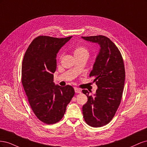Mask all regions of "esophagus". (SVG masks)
I'll use <instances>...</instances> for the list:
<instances>
[{
    "label": "esophagus",
    "instance_id": "34e87169",
    "mask_svg": "<svg viewBox=\"0 0 147 147\" xmlns=\"http://www.w3.org/2000/svg\"><path fill=\"white\" fill-rule=\"evenodd\" d=\"M74 90H75V92L76 93H80L81 92V90L76 87L74 88Z\"/></svg>",
    "mask_w": 147,
    "mask_h": 147
}]
</instances>
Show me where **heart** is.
<instances>
[{"label": "heart", "mask_w": 147, "mask_h": 147, "mask_svg": "<svg viewBox=\"0 0 147 147\" xmlns=\"http://www.w3.org/2000/svg\"><path fill=\"white\" fill-rule=\"evenodd\" d=\"M74 55L80 56V55H88V51L87 49L83 46H79L75 48L74 50Z\"/></svg>", "instance_id": "b5f03b06"}]
</instances>
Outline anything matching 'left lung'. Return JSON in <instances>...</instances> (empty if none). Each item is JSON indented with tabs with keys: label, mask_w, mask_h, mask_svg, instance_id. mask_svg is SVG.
<instances>
[{
	"label": "left lung",
	"mask_w": 147,
	"mask_h": 147,
	"mask_svg": "<svg viewBox=\"0 0 147 147\" xmlns=\"http://www.w3.org/2000/svg\"><path fill=\"white\" fill-rule=\"evenodd\" d=\"M86 41L97 43L100 49L90 77L97 86L94 96L82 92L88 97L82 110L84 121L89 126L99 127L106 125L116 113L122 98L125 69L121 53L110 38L104 35L82 37Z\"/></svg>",
	"instance_id": "obj_1"
}]
</instances>
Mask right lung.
<instances>
[{"instance_id":"right-lung-1","label":"right lung","mask_w":147,"mask_h":147,"mask_svg":"<svg viewBox=\"0 0 147 147\" xmlns=\"http://www.w3.org/2000/svg\"><path fill=\"white\" fill-rule=\"evenodd\" d=\"M72 37L40 35L33 40L23 57L21 82L24 90L35 116L47 124L63 118L75 94L72 86H60L53 82L57 53Z\"/></svg>"}]
</instances>
